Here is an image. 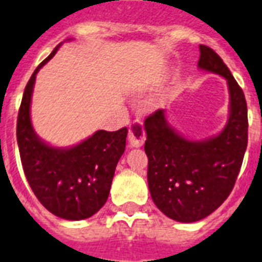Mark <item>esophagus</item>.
Returning a JSON list of instances; mask_svg holds the SVG:
<instances>
[{"label": "esophagus", "mask_w": 262, "mask_h": 262, "mask_svg": "<svg viewBox=\"0 0 262 262\" xmlns=\"http://www.w3.org/2000/svg\"><path fill=\"white\" fill-rule=\"evenodd\" d=\"M145 130L141 121H134L129 126L128 141L130 147H141L145 144Z\"/></svg>", "instance_id": "34e87169"}]
</instances>
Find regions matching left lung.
<instances>
[{
    "instance_id": "obj_1",
    "label": "left lung",
    "mask_w": 262,
    "mask_h": 262,
    "mask_svg": "<svg viewBox=\"0 0 262 262\" xmlns=\"http://www.w3.org/2000/svg\"><path fill=\"white\" fill-rule=\"evenodd\" d=\"M200 70L220 75L229 91V115L219 134L188 140L175 130L158 109L145 120L147 185L154 204L181 223L202 220L219 208L231 194L248 145L245 96L224 62L200 45Z\"/></svg>"
}]
</instances>
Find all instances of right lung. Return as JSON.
Here are the masks:
<instances>
[{"mask_svg":"<svg viewBox=\"0 0 262 262\" xmlns=\"http://www.w3.org/2000/svg\"><path fill=\"white\" fill-rule=\"evenodd\" d=\"M62 45V43H60ZM40 63L25 88L17 120V142L31 190L45 208L66 220L91 217L105 204L128 129L97 130L70 147H55L39 138L31 124L30 104L36 74L58 49Z\"/></svg>","mask_w":262,"mask_h":262,"instance_id":"1","label":"right lung"}]
</instances>
